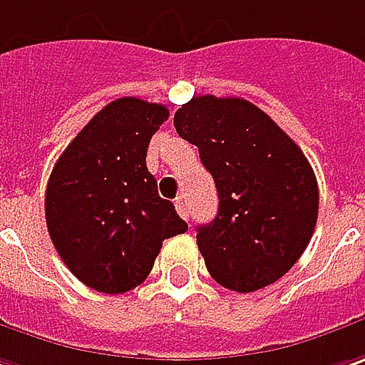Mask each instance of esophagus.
I'll list each match as a JSON object with an SVG mask.
<instances>
[{"mask_svg": "<svg viewBox=\"0 0 365 365\" xmlns=\"http://www.w3.org/2000/svg\"><path fill=\"white\" fill-rule=\"evenodd\" d=\"M175 210H178V214L182 216L183 220H187V218H190V204H187L185 196H180V198L175 200Z\"/></svg>", "mask_w": 365, "mask_h": 365, "instance_id": "1", "label": "esophagus"}]
</instances>
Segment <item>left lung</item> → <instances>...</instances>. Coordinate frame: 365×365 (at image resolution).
<instances>
[{"label": "left lung", "instance_id": "left-lung-1", "mask_svg": "<svg viewBox=\"0 0 365 365\" xmlns=\"http://www.w3.org/2000/svg\"><path fill=\"white\" fill-rule=\"evenodd\" d=\"M218 190V214L198 227L210 276L235 292L274 284L300 259L319 216L309 159L263 110L241 98H192L175 112Z\"/></svg>", "mask_w": 365, "mask_h": 365}]
</instances>
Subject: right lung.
Returning <instances> with one entry per match:
<instances>
[{"mask_svg": "<svg viewBox=\"0 0 365 365\" xmlns=\"http://www.w3.org/2000/svg\"><path fill=\"white\" fill-rule=\"evenodd\" d=\"M169 118L161 103L120 98L83 126L46 183L51 241L71 274L103 294H122L151 274L163 241L187 225L157 192L147 169L151 136Z\"/></svg>", "mask_w": 365, "mask_h": 365, "instance_id": "obj_1", "label": "right lung"}]
</instances>
